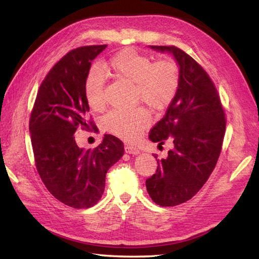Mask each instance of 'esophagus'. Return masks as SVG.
I'll list each match as a JSON object with an SVG mask.
<instances>
[{"label": "esophagus", "instance_id": "1", "mask_svg": "<svg viewBox=\"0 0 259 259\" xmlns=\"http://www.w3.org/2000/svg\"><path fill=\"white\" fill-rule=\"evenodd\" d=\"M125 152L128 153V154H139L140 150L137 149V147H135V146L125 145Z\"/></svg>", "mask_w": 259, "mask_h": 259}]
</instances>
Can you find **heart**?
Segmentation results:
<instances>
[{"label": "heart", "instance_id": "heart-1", "mask_svg": "<svg viewBox=\"0 0 259 259\" xmlns=\"http://www.w3.org/2000/svg\"><path fill=\"white\" fill-rule=\"evenodd\" d=\"M106 69L119 80L133 83L134 102H143L155 110L167 107L180 87V67L170 58L153 61L149 56L125 49L110 58ZM85 97L93 109L104 106L105 77L97 67L92 68L86 77ZM104 124L115 135L136 141L149 126L150 116L143 107L130 112L113 110L105 116Z\"/></svg>", "mask_w": 259, "mask_h": 259}]
</instances>
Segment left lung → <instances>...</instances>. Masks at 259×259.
I'll return each mask as SVG.
<instances>
[{
  "mask_svg": "<svg viewBox=\"0 0 259 259\" xmlns=\"http://www.w3.org/2000/svg\"><path fill=\"white\" fill-rule=\"evenodd\" d=\"M151 48L173 54L181 73L177 96L150 131L152 142L162 146L170 140L173 149L166 159L157 160L155 173L145 182L153 201L173 207L191 199L212 173L223 149L226 116L213 81L191 56L174 46Z\"/></svg>",
  "mask_w": 259,
  "mask_h": 259,
  "instance_id": "obj_1",
  "label": "left lung"
}]
</instances>
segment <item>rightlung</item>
<instances>
[{
    "instance_id": "obj_1",
    "label": "right lung",
    "mask_w": 259,
    "mask_h": 259,
    "mask_svg": "<svg viewBox=\"0 0 259 259\" xmlns=\"http://www.w3.org/2000/svg\"><path fill=\"white\" fill-rule=\"evenodd\" d=\"M107 45L70 50L42 80L31 110L29 130L35 167L56 199L71 208H91L102 198L108 168L124 154L123 142L105 134L95 149L78 147V128L95 131L85 97L92 61Z\"/></svg>"
}]
</instances>
